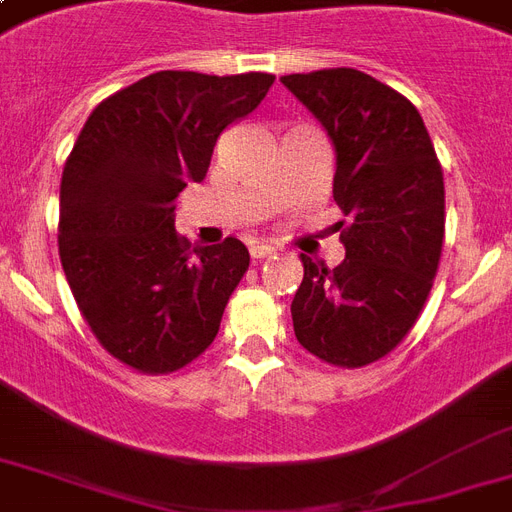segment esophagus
<instances>
[{
	"label": "esophagus",
	"mask_w": 512,
	"mask_h": 512,
	"mask_svg": "<svg viewBox=\"0 0 512 512\" xmlns=\"http://www.w3.org/2000/svg\"><path fill=\"white\" fill-rule=\"evenodd\" d=\"M276 249L271 247V244H263V241H257V244H252L249 247V255L255 257V260H263V257H271Z\"/></svg>",
	"instance_id": "1"
}]
</instances>
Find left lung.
Wrapping results in <instances>:
<instances>
[{"label":"left lung","mask_w":512,"mask_h":512,"mask_svg":"<svg viewBox=\"0 0 512 512\" xmlns=\"http://www.w3.org/2000/svg\"><path fill=\"white\" fill-rule=\"evenodd\" d=\"M335 146L345 260L303 255L292 300L297 342L335 366L388 356L409 335L444 247V172L420 111L356 68L281 76Z\"/></svg>","instance_id":"1"}]
</instances>
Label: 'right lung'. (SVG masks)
Segmentation results:
<instances>
[{
    "mask_svg": "<svg viewBox=\"0 0 512 512\" xmlns=\"http://www.w3.org/2000/svg\"><path fill=\"white\" fill-rule=\"evenodd\" d=\"M271 84V74L156 71L103 100L76 138L60 180V263L100 345L138 372L201 356L247 273L239 239L191 249L175 209L223 130Z\"/></svg>",
    "mask_w": 512,
    "mask_h": 512,
    "instance_id": "obj_1",
    "label": "right lung"
}]
</instances>
